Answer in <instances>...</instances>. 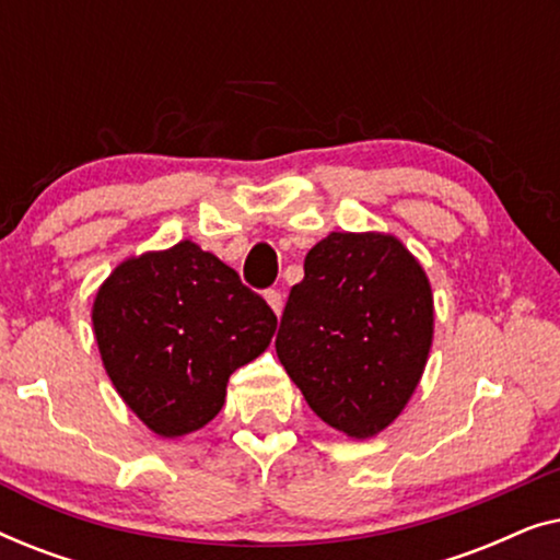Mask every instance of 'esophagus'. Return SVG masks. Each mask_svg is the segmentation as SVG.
<instances>
[{
    "mask_svg": "<svg viewBox=\"0 0 560 560\" xmlns=\"http://www.w3.org/2000/svg\"><path fill=\"white\" fill-rule=\"evenodd\" d=\"M265 301L270 303V308L280 316V313H282V293H280V290H272V288L265 290Z\"/></svg>",
    "mask_w": 560,
    "mask_h": 560,
    "instance_id": "34e87169",
    "label": "esophagus"
}]
</instances>
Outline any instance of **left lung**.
<instances>
[{"label": "left lung", "mask_w": 560, "mask_h": 560, "mask_svg": "<svg viewBox=\"0 0 560 560\" xmlns=\"http://www.w3.org/2000/svg\"><path fill=\"white\" fill-rule=\"evenodd\" d=\"M275 349L311 410L351 439L400 416L433 339L423 267L387 234L334 232L305 255Z\"/></svg>", "instance_id": "left-lung-1"}]
</instances>
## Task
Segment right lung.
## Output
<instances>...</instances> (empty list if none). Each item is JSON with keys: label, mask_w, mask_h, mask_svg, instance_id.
I'll list each match as a JSON object with an SVG mask.
<instances>
[{"label": "right lung", "mask_w": 560, "mask_h": 560, "mask_svg": "<svg viewBox=\"0 0 560 560\" xmlns=\"http://www.w3.org/2000/svg\"><path fill=\"white\" fill-rule=\"evenodd\" d=\"M278 316L232 267L194 242L127 259L96 293L106 374L150 431H198L226 382L270 343Z\"/></svg>", "instance_id": "1"}]
</instances>
